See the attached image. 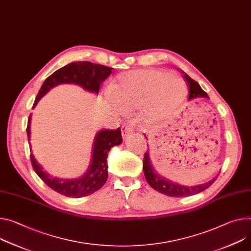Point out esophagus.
I'll list each match as a JSON object with an SVG mask.
<instances>
[{"label": "esophagus", "instance_id": "esophagus-1", "mask_svg": "<svg viewBox=\"0 0 251 251\" xmlns=\"http://www.w3.org/2000/svg\"><path fill=\"white\" fill-rule=\"evenodd\" d=\"M121 132H122V136L125 138L133 132V130H132V127L129 124H124L121 128Z\"/></svg>", "mask_w": 251, "mask_h": 251}]
</instances>
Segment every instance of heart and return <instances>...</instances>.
<instances>
[{
    "instance_id": "1",
    "label": "heart",
    "mask_w": 251,
    "mask_h": 251,
    "mask_svg": "<svg viewBox=\"0 0 251 251\" xmlns=\"http://www.w3.org/2000/svg\"><path fill=\"white\" fill-rule=\"evenodd\" d=\"M113 100L123 109L142 108L148 122L167 119L177 112L187 96L183 80L157 70L131 71L120 75L110 87Z\"/></svg>"
}]
</instances>
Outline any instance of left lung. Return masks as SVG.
Listing matches in <instances>:
<instances>
[{
  "label": "left lung",
  "mask_w": 251,
  "mask_h": 251,
  "mask_svg": "<svg viewBox=\"0 0 251 251\" xmlns=\"http://www.w3.org/2000/svg\"><path fill=\"white\" fill-rule=\"evenodd\" d=\"M186 82L188 83V88H189V97L188 99H193L196 97H206L208 98V95L206 92L201 89L199 84L191 79L187 74L183 75ZM143 170L145 174V178L148 182V184L158 192H160L162 194H165L170 197H187L190 195H194L197 193H200L204 191L205 189H207L212 185L213 182L216 180V178L212 179L209 182H206L204 184L196 185V186H183V185H179L177 183H174V182L163 178L162 176L159 175L153 168L151 161H150V157H149V152L146 151L144 154V159H143Z\"/></svg>",
  "instance_id": "left-lung-1"
}]
</instances>
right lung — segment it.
<instances>
[{
  "label": "right lung",
  "instance_id": "1",
  "mask_svg": "<svg viewBox=\"0 0 251 251\" xmlns=\"http://www.w3.org/2000/svg\"><path fill=\"white\" fill-rule=\"evenodd\" d=\"M112 70L113 68L94 64L88 61L73 62L68 64L54 72L44 82L36 97L34 106L37 104L40 98L46 94L51 88L62 83H74L82 86L85 90L98 94L101 83L110 76ZM30 121L31 115L29 116L27 125V135L29 141ZM121 143L122 136L120 128L115 130L103 129L98 132L94 141L92 160H91L90 168L81 178L73 180H64L50 176L43 170L41 165L36 161L32 153H30V158L35 172L45 182V184L48 185L54 191L67 197L80 198L96 192L106 183L108 178V152L113 146L119 145Z\"/></svg>",
  "mask_w": 251,
  "mask_h": 251
}]
</instances>
